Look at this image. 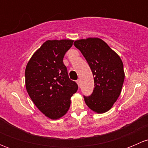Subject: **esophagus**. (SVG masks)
I'll list each match as a JSON object with an SVG mask.
<instances>
[{"label":"esophagus","mask_w":148,"mask_h":148,"mask_svg":"<svg viewBox=\"0 0 148 148\" xmlns=\"http://www.w3.org/2000/svg\"><path fill=\"white\" fill-rule=\"evenodd\" d=\"M77 84H78L79 87V86H80V80L79 79H77Z\"/></svg>","instance_id":"1"}]
</instances>
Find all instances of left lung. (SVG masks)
Masks as SVG:
<instances>
[{"label": "left lung", "instance_id": "1", "mask_svg": "<svg viewBox=\"0 0 148 148\" xmlns=\"http://www.w3.org/2000/svg\"><path fill=\"white\" fill-rule=\"evenodd\" d=\"M74 45L82 53L94 77L95 88L85 103L92 110L104 113L118 99L125 79L120 57L104 41L89 38L75 41Z\"/></svg>", "mask_w": 148, "mask_h": 148}]
</instances>
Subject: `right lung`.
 Masks as SVG:
<instances>
[{
  "instance_id": "right-lung-1",
  "label": "right lung",
  "mask_w": 148,
  "mask_h": 148,
  "mask_svg": "<svg viewBox=\"0 0 148 148\" xmlns=\"http://www.w3.org/2000/svg\"><path fill=\"white\" fill-rule=\"evenodd\" d=\"M71 40L46 41L36 51L25 71L28 94L46 117L56 120L64 116L71 104L78 85L69 79L63 59L73 45Z\"/></svg>"
}]
</instances>
